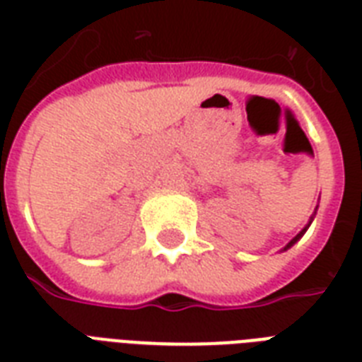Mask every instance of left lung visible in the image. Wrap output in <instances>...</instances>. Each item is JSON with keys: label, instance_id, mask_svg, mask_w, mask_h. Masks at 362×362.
Wrapping results in <instances>:
<instances>
[{"label": "left lung", "instance_id": "8db88e82", "mask_svg": "<svg viewBox=\"0 0 362 362\" xmlns=\"http://www.w3.org/2000/svg\"><path fill=\"white\" fill-rule=\"evenodd\" d=\"M315 210H317V209H315ZM314 216H315V212H314ZM314 216H312V218H310V221H308V226H306V227H304V229H303V231H300V233H298V235H297V237H295V238H293V240H291V242H289V244H287V246H286V247H284V252H286V250H289V247H291V246H293V244H295V242H297V240H300V237H303V235H304V233H306V229H308V227H310V223H312V220H314Z\"/></svg>", "mask_w": 362, "mask_h": 362}]
</instances>
